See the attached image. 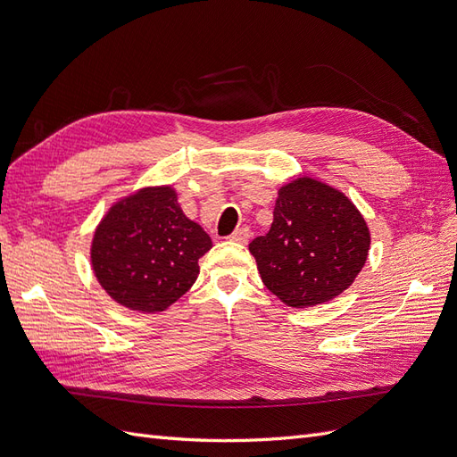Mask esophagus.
Listing matches in <instances>:
<instances>
[{"label": "esophagus", "mask_w": 457, "mask_h": 457, "mask_svg": "<svg viewBox=\"0 0 457 457\" xmlns=\"http://www.w3.org/2000/svg\"><path fill=\"white\" fill-rule=\"evenodd\" d=\"M250 238H252V230L247 228V227L238 228V230L234 232L232 237H230V240L237 242V244H247V242H250Z\"/></svg>", "instance_id": "1"}]
</instances>
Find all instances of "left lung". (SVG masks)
<instances>
[{"mask_svg": "<svg viewBox=\"0 0 457 457\" xmlns=\"http://www.w3.org/2000/svg\"><path fill=\"white\" fill-rule=\"evenodd\" d=\"M250 252L269 292L287 307L305 309L354 282L368 259L370 228L341 190L301 175L278 188L270 230Z\"/></svg>", "mask_w": 457, "mask_h": 457, "instance_id": "8db88e82", "label": "left lung"}]
</instances>
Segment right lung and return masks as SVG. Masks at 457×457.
Returning <instances> with one entry per match:
<instances>
[{"label": "right lung", "instance_id": "right-lung-1", "mask_svg": "<svg viewBox=\"0 0 457 457\" xmlns=\"http://www.w3.org/2000/svg\"><path fill=\"white\" fill-rule=\"evenodd\" d=\"M212 238L190 220L171 185L145 187L110 205L91 240L96 282L118 305L154 314L170 309L198 278Z\"/></svg>", "mask_w": 457, "mask_h": 457}]
</instances>
